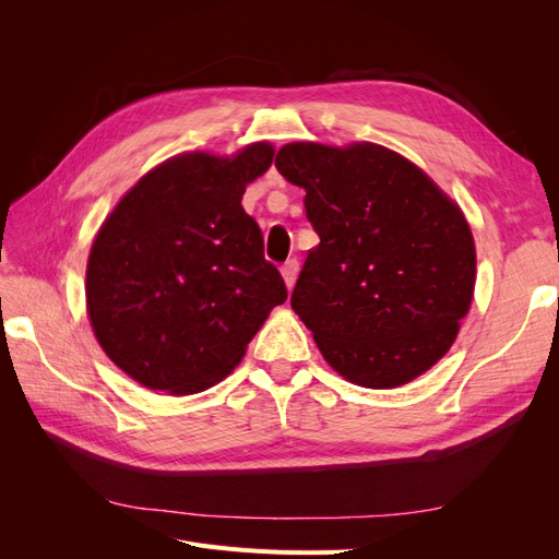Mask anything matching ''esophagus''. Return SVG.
I'll return each mask as SVG.
<instances>
[{
  "instance_id": "34e87169",
  "label": "esophagus",
  "mask_w": 559,
  "mask_h": 559,
  "mask_svg": "<svg viewBox=\"0 0 559 559\" xmlns=\"http://www.w3.org/2000/svg\"><path fill=\"white\" fill-rule=\"evenodd\" d=\"M282 277H284L286 286L292 289V286L296 284V277H298V259H289L282 265Z\"/></svg>"
}]
</instances>
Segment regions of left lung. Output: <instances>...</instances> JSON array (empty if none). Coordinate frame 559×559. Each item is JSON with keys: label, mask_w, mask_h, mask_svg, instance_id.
Here are the masks:
<instances>
[{"label": "left lung", "mask_w": 559, "mask_h": 559, "mask_svg": "<svg viewBox=\"0 0 559 559\" xmlns=\"http://www.w3.org/2000/svg\"><path fill=\"white\" fill-rule=\"evenodd\" d=\"M275 167L306 189L319 235L292 308L324 359L370 389L425 373L454 343L476 284L462 210L417 165L378 144H286Z\"/></svg>", "instance_id": "1"}]
</instances>
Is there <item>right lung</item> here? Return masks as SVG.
I'll return each mask as SVG.
<instances>
[{
	"label": "right lung",
	"instance_id": "right-lung-1",
	"mask_svg": "<svg viewBox=\"0 0 559 559\" xmlns=\"http://www.w3.org/2000/svg\"><path fill=\"white\" fill-rule=\"evenodd\" d=\"M275 151L183 154L144 175L99 228L88 314L107 357L148 389L195 394L224 380L286 300L263 233L242 210Z\"/></svg>",
	"mask_w": 559,
	"mask_h": 559
}]
</instances>
